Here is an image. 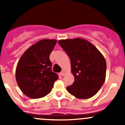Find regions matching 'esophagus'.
<instances>
[{
  "mask_svg": "<svg viewBox=\"0 0 125 125\" xmlns=\"http://www.w3.org/2000/svg\"><path fill=\"white\" fill-rule=\"evenodd\" d=\"M65 74H66V71H65V70H63L61 72V75H62V76H64V75H65Z\"/></svg>",
  "mask_w": 125,
  "mask_h": 125,
  "instance_id": "1",
  "label": "esophagus"
}]
</instances>
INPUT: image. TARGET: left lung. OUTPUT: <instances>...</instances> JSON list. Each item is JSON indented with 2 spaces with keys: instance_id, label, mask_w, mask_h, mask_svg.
Listing matches in <instances>:
<instances>
[{
  "instance_id": "obj_1",
  "label": "left lung",
  "mask_w": 125,
  "mask_h": 125,
  "mask_svg": "<svg viewBox=\"0 0 125 125\" xmlns=\"http://www.w3.org/2000/svg\"><path fill=\"white\" fill-rule=\"evenodd\" d=\"M59 45L68 55L74 82L66 89L80 99L92 97L99 91L106 77V63L94 45L85 39L60 40Z\"/></svg>"
}]
</instances>
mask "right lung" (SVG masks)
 <instances>
[{
  "label": "right lung",
  "instance_id": "right-lung-1",
  "mask_svg": "<svg viewBox=\"0 0 125 125\" xmlns=\"http://www.w3.org/2000/svg\"><path fill=\"white\" fill-rule=\"evenodd\" d=\"M57 40L42 39L29 48L20 58L16 70L17 85L22 93L31 99L45 97L52 90L58 79L51 71L50 55Z\"/></svg>",
  "mask_w": 125,
  "mask_h": 125
}]
</instances>
